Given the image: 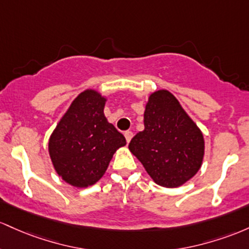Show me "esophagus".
<instances>
[{"label":"esophagus","instance_id":"1","mask_svg":"<svg viewBox=\"0 0 249 249\" xmlns=\"http://www.w3.org/2000/svg\"><path fill=\"white\" fill-rule=\"evenodd\" d=\"M124 138H125V141L129 143L130 140H132V138H133V133L130 132V130H127V132H124Z\"/></svg>","mask_w":249,"mask_h":249}]
</instances>
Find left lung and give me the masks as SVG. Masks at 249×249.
I'll return each instance as SVG.
<instances>
[{"mask_svg":"<svg viewBox=\"0 0 249 249\" xmlns=\"http://www.w3.org/2000/svg\"><path fill=\"white\" fill-rule=\"evenodd\" d=\"M143 122L144 129L130 141V152L158 185L167 188L183 185L202 163V133L167 90L150 95Z\"/></svg>","mask_w":249,"mask_h":249,"instance_id":"left-lung-1","label":"left lung"}]
</instances>
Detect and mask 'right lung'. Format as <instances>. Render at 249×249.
Instances as JSON below:
<instances>
[{"label":"right lung","instance_id":"1","mask_svg":"<svg viewBox=\"0 0 249 249\" xmlns=\"http://www.w3.org/2000/svg\"><path fill=\"white\" fill-rule=\"evenodd\" d=\"M106 99L97 91L81 93L49 140V154L57 174L75 187L100 180L125 139L103 114Z\"/></svg>","mask_w":249,"mask_h":249}]
</instances>
